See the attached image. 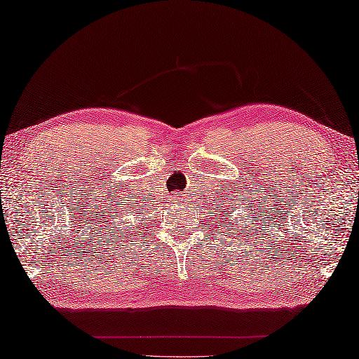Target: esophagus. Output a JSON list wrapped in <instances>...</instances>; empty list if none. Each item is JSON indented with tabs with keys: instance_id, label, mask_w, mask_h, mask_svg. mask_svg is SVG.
<instances>
[{
	"instance_id": "34e87169",
	"label": "esophagus",
	"mask_w": 359,
	"mask_h": 359,
	"mask_svg": "<svg viewBox=\"0 0 359 359\" xmlns=\"http://www.w3.org/2000/svg\"><path fill=\"white\" fill-rule=\"evenodd\" d=\"M178 201H180L178 196H173V197H172V202H173V203H176V202H178Z\"/></svg>"
}]
</instances>
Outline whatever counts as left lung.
Instances as JSON below:
<instances>
[{
    "label": "left lung",
    "mask_w": 359,
    "mask_h": 359,
    "mask_svg": "<svg viewBox=\"0 0 359 359\" xmlns=\"http://www.w3.org/2000/svg\"><path fill=\"white\" fill-rule=\"evenodd\" d=\"M231 207H232V205H231ZM224 215H226V213H224ZM229 218H232V215H229ZM216 219H218V218H216ZM232 221H235V219H232ZM232 221H227L226 218H222V221H218V224H221V227H224V231H226V233L229 235V237H232L231 233L235 235V233L238 232L237 226H235Z\"/></svg>",
    "instance_id": "1"
}]
</instances>
